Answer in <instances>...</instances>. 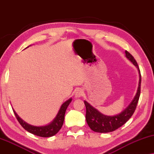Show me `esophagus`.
<instances>
[{"label": "esophagus", "mask_w": 154, "mask_h": 154, "mask_svg": "<svg viewBox=\"0 0 154 154\" xmlns=\"http://www.w3.org/2000/svg\"><path fill=\"white\" fill-rule=\"evenodd\" d=\"M82 95H83V91H82V89H77L76 91H75V96L76 97V98H79V97L82 96Z\"/></svg>", "instance_id": "obj_1"}]
</instances>
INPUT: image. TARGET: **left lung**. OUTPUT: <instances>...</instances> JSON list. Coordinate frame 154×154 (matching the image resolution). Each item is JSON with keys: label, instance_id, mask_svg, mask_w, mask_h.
Returning a JSON list of instances; mask_svg holds the SVG:
<instances>
[{"label": "left lung", "instance_id": "1", "mask_svg": "<svg viewBox=\"0 0 154 154\" xmlns=\"http://www.w3.org/2000/svg\"><path fill=\"white\" fill-rule=\"evenodd\" d=\"M125 56L128 59L131 60L135 66L137 67L139 71L140 80L138 84V88L135 98L131 102L126 109L117 114V115L111 116H106L101 114L98 110L93 107L87 102L84 100V104L86 106V120L87 124L90 128L97 133H109L114 131L119 128L125 124L129 119L131 117L135 111L137 105L139 100L140 96V88H141V74H140V68L138 67L135 58L128 51H125Z\"/></svg>", "mask_w": 154, "mask_h": 154}]
</instances>
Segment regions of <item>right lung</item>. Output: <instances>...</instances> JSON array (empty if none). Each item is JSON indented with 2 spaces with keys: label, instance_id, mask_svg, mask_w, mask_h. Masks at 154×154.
Segmentation results:
<instances>
[{
  "label": "right lung",
  "instance_id": "1",
  "mask_svg": "<svg viewBox=\"0 0 154 154\" xmlns=\"http://www.w3.org/2000/svg\"><path fill=\"white\" fill-rule=\"evenodd\" d=\"M71 101H72V98L69 99L66 102H65L61 105V107H60L58 113L56 115L54 120L51 123H49V125H44V126H34V125L28 124V123L23 121L17 115L16 112H14V110H13V112H14L17 121H19L20 125L26 131L33 134L35 135L39 136V137H49L56 135L60 131V129L61 128L62 125L63 124L65 113H66L67 107L70 105Z\"/></svg>",
  "mask_w": 154,
  "mask_h": 154
}]
</instances>
